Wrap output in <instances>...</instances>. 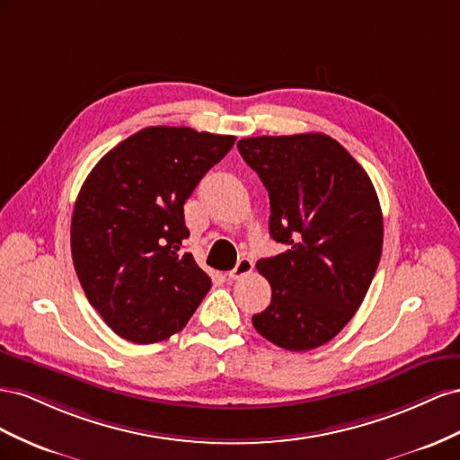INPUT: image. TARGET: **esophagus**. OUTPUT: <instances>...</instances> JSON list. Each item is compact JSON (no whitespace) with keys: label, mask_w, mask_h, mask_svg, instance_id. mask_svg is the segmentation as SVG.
Returning <instances> with one entry per match:
<instances>
[{"label":"esophagus","mask_w":460,"mask_h":460,"mask_svg":"<svg viewBox=\"0 0 460 460\" xmlns=\"http://www.w3.org/2000/svg\"><path fill=\"white\" fill-rule=\"evenodd\" d=\"M252 268H254V264H252L251 258H241V260L237 261V266H234L231 271H227V279H229V281L241 279V278H244V275L251 273Z\"/></svg>","instance_id":"1"}]
</instances>
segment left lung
Instances as JSON below:
<instances>
[{
  "label": "left lung",
  "instance_id": "left-lung-1",
  "mask_svg": "<svg viewBox=\"0 0 460 460\" xmlns=\"http://www.w3.org/2000/svg\"><path fill=\"white\" fill-rule=\"evenodd\" d=\"M270 194V234L288 251L261 258L271 305L256 332L287 350L332 341L368 293L384 244V217L362 165L322 133L237 142Z\"/></svg>",
  "mask_w": 460,
  "mask_h": 460
}]
</instances>
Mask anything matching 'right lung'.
Here are the masks:
<instances>
[{"label":"right lung","mask_w":460,"mask_h":460,"mask_svg":"<svg viewBox=\"0 0 460 460\" xmlns=\"http://www.w3.org/2000/svg\"><path fill=\"white\" fill-rule=\"evenodd\" d=\"M234 140L189 127H146L103 155L78 192L75 271L88 303L130 343L181 332L212 287L182 252V206Z\"/></svg>","instance_id":"right-lung-1"}]
</instances>
